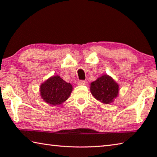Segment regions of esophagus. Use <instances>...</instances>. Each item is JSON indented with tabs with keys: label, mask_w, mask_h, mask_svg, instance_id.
<instances>
[{
	"label": "esophagus",
	"mask_w": 157,
	"mask_h": 157,
	"mask_svg": "<svg viewBox=\"0 0 157 157\" xmlns=\"http://www.w3.org/2000/svg\"><path fill=\"white\" fill-rule=\"evenodd\" d=\"M77 84H78V85H85L86 82H85L84 80H78V82H77Z\"/></svg>",
	"instance_id": "34e87169"
}]
</instances>
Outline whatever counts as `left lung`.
<instances>
[{
    "label": "left lung",
    "mask_w": 157,
    "mask_h": 157,
    "mask_svg": "<svg viewBox=\"0 0 157 157\" xmlns=\"http://www.w3.org/2000/svg\"><path fill=\"white\" fill-rule=\"evenodd\" d=\"M90 91L95 99L104 104H109L118 96L119 86L112 78L104 75L91 82Z\"/></svg>",
    "instance_id": "obj_1"
}]
</instances>
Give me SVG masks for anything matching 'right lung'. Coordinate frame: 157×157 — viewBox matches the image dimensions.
Returning <instances> with one entry per match:
<instances>
[{"label": "right lung", "instance_id": "add662e5", "mask_svg": "<svg viewBox=\"0 0 157 157\" xmlns=\"http://www.w3.org/2000/svg\"><path fill=\"white\" fill-rule=\"evenodd\" d=\"M73 86L59 76H52L40 86V95L45 102L51 105H59L68 99Z\"/></svg>", "mask_w": 157, "mask_h": 157}]
</instances>
